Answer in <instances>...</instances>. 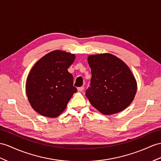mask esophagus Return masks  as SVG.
I'll return each mask as SVG.
<instances>
[{
  "instance_id": "esophagus-1",
  "label": "esophagus",
  "mask_w": 161,
  "mask_h": 161,
  "mask_svg": "<svg viewBox=\"0 0 161 161\" xmlns=\"http://www.w3.org/2000/svg\"><path fill=\"white\" fill-rule=\"evenodd\" d=\"M77 89H78V92H83V89H84V87H78Z\"/></svg>"
}]
</instances>
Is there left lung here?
Returning <instances> with one entry per match:
<instances>
[{
	"instance_id": "8db88e82",
	"label": "left lung",
	"mask_w": 161,
	"mask_h": 161,
	"mask_svg": "<svg viewBox=\"0 0 161 161\" xmlns=\"http://www.w3.org/2000/svg\"><path fill=\"white\" fill-rule=\"evenodd\" d=\"M92 70L91 87L86 97L93 107L105 115L122 111L134 100L137 84L130 69L110 53L87 57Z\"/></svg>"
}]
</instances>
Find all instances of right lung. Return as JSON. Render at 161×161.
I'll list each match as a JSON object with an SVG mask.
<instances>
[{
	"instance_id": "obj_1",
	"label": "right lung",
	"mask_w": 161,
	"mask_h": 161,
	"mask_svg": "<svg viewBox=\"0 0 161 161\" xmlns=\"http://www.w3.org/2000/svg\"><path fill=\"white\" fill-rule=\"evenodd\" d=\"M75 54L56 50L46 54L31 68L26 81V96L40 115L54 118L63 113L77 89L68 69Z\"/></svg>"
}]
</instances>
